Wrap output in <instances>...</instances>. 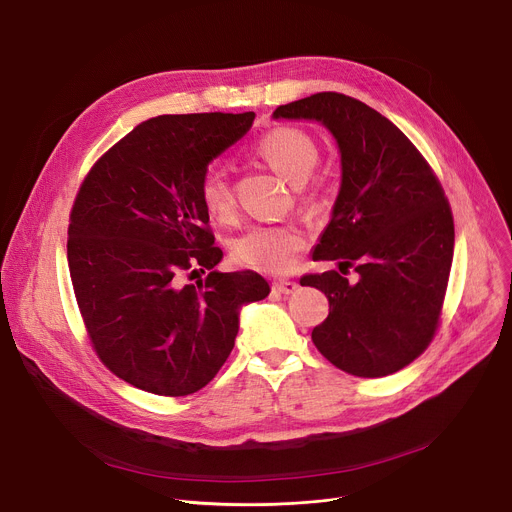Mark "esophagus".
<instances>
[{"mask_svg": "<svg viewBox=\"0 0 512 512\" xmlns=\"http://www.w3.org/2000/svg\"><path fill=\"white\" fill-rule=\"evenodd\" d=\"M296 288H298V282L294 280H280L274 284V290H278L280 294H292Z\"/></svg>", "mask_w": 512, "mask_h": 512, "instance_id": "1", "label": "esophagus"}]
</instances>
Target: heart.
I'll use <instances>...</instances> for the list:
<instances>
[{
    "mask_svg": "<svg viewBox=\"0 0 512 512\" xmlns=\"http://www.w3.org/2000/svg\"><path fill=\"white\" fill-rule=\"evenodd\" d=\"M255 154L274 173L294 185L298 199H309L315 193V185L309 177L321 160V150L306 131L296 127L271 129L255 144ZM199 201L216 222H234L236 201L222 170L212 168L203 175L199 183ZM302 245L304 234L294 222L257 224L241 238H236L232 255L236 263L263 271V274H286L294 267Z\"/></svg>",
    "mask_w": 512,
    "mask_h": 512,
    "instance_id": "1",
    "label": "heart"
}]
</instances>
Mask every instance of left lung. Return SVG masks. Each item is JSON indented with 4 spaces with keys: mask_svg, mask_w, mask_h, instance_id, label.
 I'll return each instance as SVG.
<instances>
[{
    "mask_svg": "<svg viewBox=\"0 0 512 512\" xmlns=\"http://www.w3.org/2000/svg\"><path fill=\"white\" fill-rule=\"evenodd\" d=\"M274 117L321 121L342 152V189L313 253L339 271L300 278L329 300L313 344L354 377H387L424 354L440 325L455 245L445 189L407 135L352 96L317 92ZM352 266L356 283L345 278Z\"/></svg>",
    "mask_w": 512,
    "mask_h": 512,
    "instance_id": "1",
    "label": "left lung"
}]
</instances>
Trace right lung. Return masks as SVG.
Returning <instances> with one entry per match:
<instances>
[{
    "label": "right lung",
    "mask_w": 512,
    "mask_h": 512,
    "mask_svg": "<svg viewBox=\"0 0 512 512\" xmlns=\"http://www.w3.org/2000/svg\"><path fill=\"white\" fill-rule=\"evenodd\" d=\"M253 119L154 117L102 154L78 189L67 228L78 309L100 362L142 391L206 387L234 348L241 304L269 294L255 271H214L224 253L199 201L208 164Z\"/></svg>",
    "instance_id": "obj_1"
}]
</instances>
